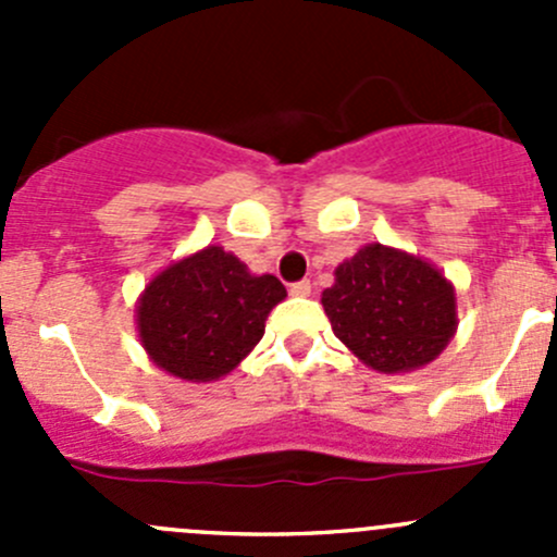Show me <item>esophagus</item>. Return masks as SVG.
<instances>
[{"label": "esophagus", "instance_id": "1", "mask_svg": "<svg viewBox=\"0 0 557 557\" xmlns=\"http://www.w3.org/2000/svg\"><path fill=\"white\" fill-rule=\"evenodd\" d=\"M290 296H310V290H312V285H310V280H299V283H290Z\"/></svg>", "mask_w": 557, "mask_h": 557}]
</instances>
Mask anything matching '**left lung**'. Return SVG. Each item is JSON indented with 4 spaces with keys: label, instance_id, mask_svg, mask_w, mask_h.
Returning a JSON list of instances; mask_svg holds the SVG:
<instances>
[{
    "label": "left lung",
    "instance_id": "obj_1",
    "mask_svg": "<svg viewBox=\"0 0 557 557\" xmlns=\"http://www.w3.org/2000/svg\"><path fill=\"white\" fill-rule=\"evenodd\" d=\"M323 290L334 334L377 372L434 361L455 334V290L445 274L385 245H367L336 267Z\"/></svg>",
    "mask_w": 557,
    "mask_h": 557
}]
</instances>
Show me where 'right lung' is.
I'll return each instance as SVG.
<instances>
[{
	"label": "right lung",
	"instance_id": "right-lung-1",
	"mask_svg": "<svg viewBox=\"0 0 557 557\" xmlns=\"http://www.w3.org/2000/svg\"><path fill=\"white\" fill-rule=\"evenodd\" d=\"M283 299L274 274L256 277L237 256L210 245L150 280L137 307L139 339L156 367L207 383L258 345L269 310Z\"/></svg>",
	"mask_w": 557,
	"mask_h": 557
}]
</instances>
